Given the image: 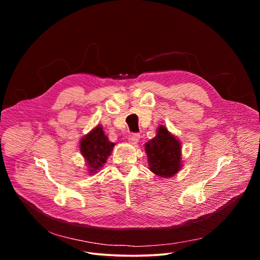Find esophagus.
<instances>
[{"label":"esophagus","instance_id":"1","mask_svg":"<svg viewBox=\"0 0 260 260\" xmlns=\"http://www.w3.org/2000/svg\"><path fill=\"white\" fill-rule=\"evenodd\" d=\"M128 140H129V142L131 143H133V144H136L137 143L139 140H140V135L139 134H131L129 136H128Z\"/></svg>","mask_w":260,"mask_h":260}]
</instances>
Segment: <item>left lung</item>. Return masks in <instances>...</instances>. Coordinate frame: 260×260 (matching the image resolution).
Listing matches in <instances>:
<instances>
[{"instance_id": "1", "label": "left lung", "mask_w": 260, "mask_h": 260, "mask_svg": "<svg viewBox=\"0 0 260 260\" xmlns=\"http://www.w3.org/2000/svg\"><path fill=\"white\" fill-rule=\"evenodd\" d=\"M148 168L159 177L170 178L181 169V144L163 125L145 144Z\"/></svg>"}]
</instances>
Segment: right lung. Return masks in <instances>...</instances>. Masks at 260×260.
Returning <instances> with one entry per match:
<instances>
[{"instance_id": "add662e5", "label": "right lung", "mask_w": 260, "mask_h": 260, "mask_svg": "<svg viewBox=\"0 0 260 260\" xmlns=\"http://www.w3.org/2000/svg\"><path fill=\"white\" fill-rule=\"evenodd\" d=\"M115 143L108 140L101 125H97L85 135L80 142V151L84 157L89 174L98 173L111 155Z\"/></svg>"}]
</instances>
